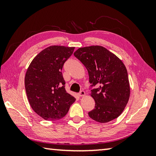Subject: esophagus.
Masks as SVG:
<instances>
[{"label": "esophagus", "mask_w": 156, "mask_h": 156, "mask_svg": "<svg viewBox=\"0 0 156 156\" xmlns=\"http://www.w3.org/2000/svg\"><path fill=\"white\" fill-rule=\"evenodd\" d=\"M85 94H86L85 92L82 90V91H80V93H79V96H85Z\"/></svg>", "instance_id": "1"}]
</instances>
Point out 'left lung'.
<instances>
[{
	"label": "left lung",
	"mask_w": 156,
	"mask_h": 156,
	"mask_svg": "<svg viewBox=\"0 0 156 156\" xmlns=\"http://www.w3.org/2000/svg\"><path fill=\"white\" fill-rule=\"evenodd\" d=\"M73 55L88 71L95 108L88 113L91 119L106 123L117 118L130 96L127 70L122 60L100 45L80 47Z\"/></svg>",
	"instance_id": "8db88e82"
}]
</instances>
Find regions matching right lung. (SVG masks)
<instances>
[{"mask_svg": "<svg viewBox=\"0 0 156 156\" xmlns=\"http://www.w3.org/2000/svg\"><path fill=\"white\" fill-rule=\"evenodd\" d=\"M75 47L52 45L34 58L26 72L25 87L32 109L43 119L59 120L65 116L76 98L65 90L63 65Z\"/></svg>", "mask_w": 156, "mask_h": 156, "instance_id": "obj_1", "label": "right lung"}]
</instances>
